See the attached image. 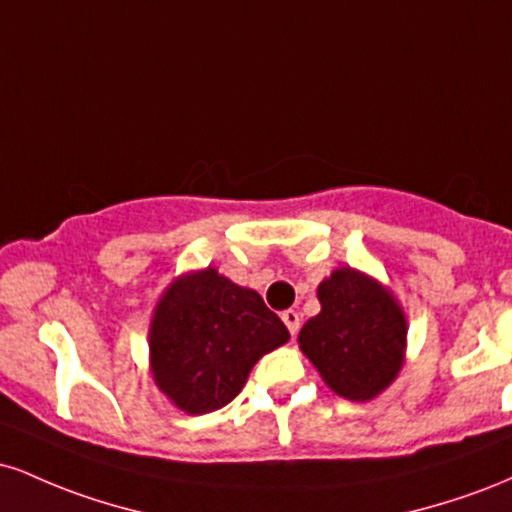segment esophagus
<instances>
[{"label": "esophagus", "instance_id": "1", "mask_svg": "<svg viewBox=\"0 0 512 512\" xmlns=\"http://www.w3.org/2000/svg\"><path fill=\"white\" fill-rule=\"evenodd\" d=\"M281 320H284V325L289 327L291 334H298V327H301V315H298L296 310H284V313H281Z\"/></svg>", "mask_w": 512, "mask_h": 512}]
</instances>
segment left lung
I'll list each match as a JSON object with an SVG mask.
<instances>
[{
    "mask_svg": "<svg viewBox=\"0 0 512 512\" xmlns=\"http://www.w3.org/2000/svg\"><path fill=\"white\" fill-rule=\"evenodd\" d=\"M322 310L298 342L337 395L354 402L380 395L402 368L407 320L390 291L344 267L317 289Z\"/></svg>",
    "mask_w": 512,
    "mask_h": 512,
    "instance_id": "left-lung-1",
    "label": "left lung"
}]
</instances>
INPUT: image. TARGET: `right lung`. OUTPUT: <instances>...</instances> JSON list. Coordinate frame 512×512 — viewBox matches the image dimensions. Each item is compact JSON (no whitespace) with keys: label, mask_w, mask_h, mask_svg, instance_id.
<instances>
[{"label":"right lung","mask_w":512,"mask_h":512,"mask_svg":"<svg viewBox=\"0 0 512 512\" xmlns=\"http://www.w3.org/2000/svg\"><path fill=\"white\" fill-rule=\"evenodd\" d=\"M289 342V330L262 296L216 269L182 276L151 320V370L161 392L187 414L226 407L252 366Z\"/></svg>","instance_id":"1"}]
</instances>
